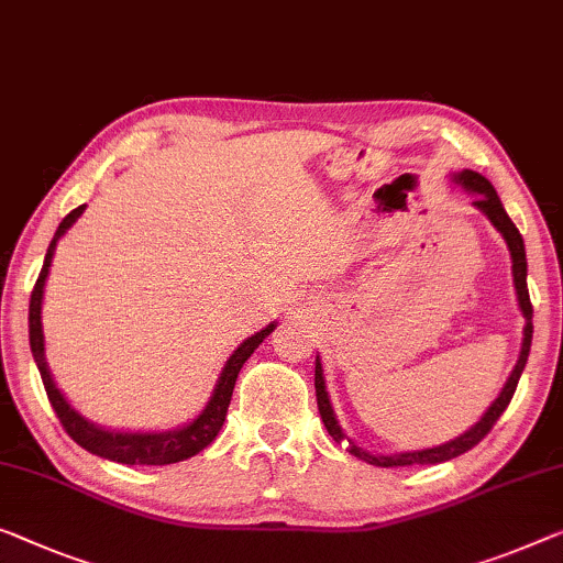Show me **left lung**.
<instances>
[{
  "mask_svg": "<svg viewBox=\"0 0 563 563\" xmlns=\"http://www.w3.org/2000/svg\"><path fill=\"white\" fill-rule=\"evenodd\" d=\"M452 181L457 184V187H463L467 195H473V205L481 209V212L488 217L493 222V228H496L503 240H506L508 245V253H510V263H514V285H516V298H518V308H521L523 313V341H521V354H518V362L514 366V372L503 384V389L498 394V399L493 401V405L485 409V415L477 419V422L470 427L467 432L460 434V438L438 444V448H424V450H412V452H394V455H372V452H366L364 448H358L354 440L346 438V432H343V427L339 424V417L333 412V405H331V397H329V389H325V376H323V366H321V358L316 356V399H318V412H321V419L325 424V430H329L331 438L335 442H349V452L358 460H364L368 465H376V467H405V465H434V463H444V460H452L457 455H463V452L473 450L477 442H481L485 434L490 432V427L498 422V417L506 412V407L510 405V399H514V391L518 387V379H521L526 362H528V351H531V339H533V308H531V298H528V285H526V275H528V263H526V247H523V238L521 232L514 222H510V217L506 214V209H503V201L498 197V191L493 189V184L485 179L483 174L477 172H470L463 169L457 174H452Z\"/></svg>",
  "mask_w": 563,
  "mask_h": 563,
  "instance_id": "left-lung-1",
  "label": "left lung"
}]
</instances>
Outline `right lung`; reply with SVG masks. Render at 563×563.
Instances as JSON below:
<instances>
[{"instance_id":"obj_1","label":"right lung","mask_w":563,"mask_h":563,"mask_svg":"<svg viewBox=\"0 0 563 563\" xmlns=\"http://www.w3.org/2000/svg\"><path fill=\"white\" fill-rule=\"evenodd\" d=\"M86 205H80L78 209H73L70 214L65 217L57 228L53 242H49L45 263H42L40 278L35 283V290L30 296V349L32 356H35V364L40 368L42 384H45L47 399L53 405L55 415L60 417V422L65 427V432L86 448L88 452H93L98 457L113 460V463L121 465H172V463H181L191 455H197L212 442L217 434H220L224 417H228V407L232 399V389L234 382H238V374L242 364L253 356V351L263 343L267 335L275 331L278 323H267L263 331H257L255 335H250L240 343L238 349L232 351V356L224 362V368L220 374V379L214 384L212 397H209L207 407L191 419V422L174 427V430H164V432H123V430H108V427H100L96 422H90L88 417H82L78 409H75L70 401L65 399V394L57 389V384L49 374V366L45 362V335H42V296H45V280L49 275V265H53V255L57 242H60L63 234L78 222V217L82 214Z\"/></svg>"}]
</instances>
